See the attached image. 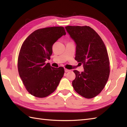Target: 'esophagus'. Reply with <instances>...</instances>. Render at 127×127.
<instances>
[{"label": "esophagus", "mask_w": 127, "mask_h": 127, "mask_svg": "<svg viewBox=\"0 0 127 127\" xmlns=\"http://www.w3.org/2000/svg\"><path fill=\"white\" fill-rule=\"evenodd\" d=\"M64 70H65V72H68V71H70L69 69H64Z\"/></svg>", "instance_id": "obj_1"}]
</instances>
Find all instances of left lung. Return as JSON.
<instances>
[{"label":"left lung","instance_id":"8db88e82","mask_svg":"<svg viewBox=\"0 0 127 127\" xmlns=\"http://www.w3.org/2000/svg\"><path fill=\"white\" fill-rule=\"evenodd\" d=\"M65 29L76 43L75 60L83 64L81 73L75 70L72 85L75 91L87 99L98 95L103 90L110 74L106 48L98 33L89 26H66Z\"/></svg>","mask_w":127,"mask_h":127}]
</instances>
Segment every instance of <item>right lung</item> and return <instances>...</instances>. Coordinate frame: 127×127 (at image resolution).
<instances>
[{"label": "right lung", "mask_w": 127, "mask_h": 127, "mask_svg": "<svg viewBox=\"0 0 127 127\" xmlns=\"http://www.w3.org/2000/svg\"><path fill=\"white\" fill-rule=\"evenodd\" d=\"M66 32L63 27L39 29L23 42L18 58V70L26 90L32 95L45 98L55 91L64 74L63 67L46 64L52 46Z\"/></svg>", "instance_id": "right-lung-1"}]
</instances>
